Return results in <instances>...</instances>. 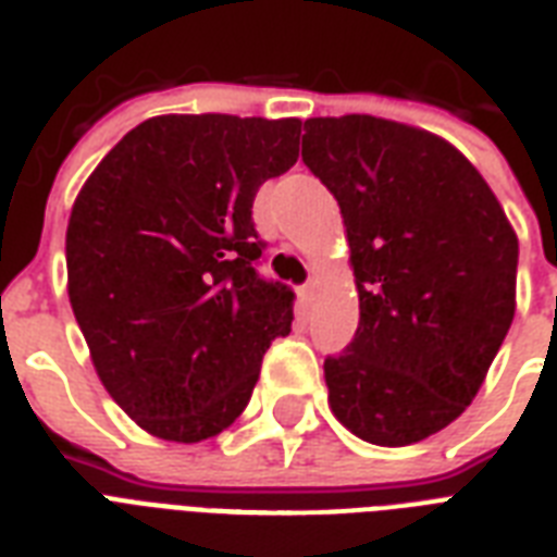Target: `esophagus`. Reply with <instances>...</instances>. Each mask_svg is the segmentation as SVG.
<instances>
[{
	"label": "esophagus",
	"mask_w": 557,
	"mask_h": 557,
	"mask_svg": "<svg viewBox=\"0 0 557 557\" xmlns=\"http://www.w3.org/2000/svg\"><path fill=\"white\" fill-rule=\"evenodd\" d=\"M300 295H304L306 300L314 295V280H309V283H304V286H300Z\"/></svg>",
	"instance_id": "esophagus-1"
}]
</instances>
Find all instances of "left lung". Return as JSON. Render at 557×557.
Masks as SVG:
<instances>
[{
  "label": "left lung",
  "instance_id": "1",
  "mask_svg": "<svg viewBox=\"0 0 557 557\" xmlns=\"http://www.w3.org/2000/svg\"><path fill=\"white\" fill-rule=\"evenodd\" d=\"M304 129V164L338 199L361 309L352 344L323 361L332 413L372 445H413L483 387L515 318L518 236L440 135L372 115Z\"/></svg>",
  "mask_w": 557,
  "mask_h": 557
}]
</instances>
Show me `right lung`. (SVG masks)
<instances>
[{
	"mask_svg": "<svg viewBox=\"0 0 557 557\" xmlns=\"http://www.w3.org/2000/svg\"><path fill=\"white\" fill-rule=\"evenodd\" d=\"M300 121L159 115L126 133L77 193L69 300L91 364L129 419L168 442L243 413L295 292L262 280L251 205L297 161Z\"/></svg>",
	"mask_w": 557,
	"mask_h": 557,
	"instance_id": "add662e5",
	"label": "right lung"
}]
</instances>
